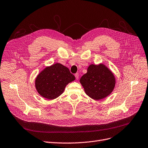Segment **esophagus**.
Instances as JSON below:
<instances>
[{
  "mask_svg": "<svg viewBox=\"0 0 148 148\" xmlns=\"http://www.w3.org/2000/svg\"><path fill=\"white\" fill-rule=\"evenodd\" d=\"M75 77L76 80H78V79H79V74L78 73L75 74Z\"/></svg>",
  "mask_w": 148,
  "mask_h": 148,
  "instance_id": "esophagus-1",
  "label": "esophagus"
}]
</instances>
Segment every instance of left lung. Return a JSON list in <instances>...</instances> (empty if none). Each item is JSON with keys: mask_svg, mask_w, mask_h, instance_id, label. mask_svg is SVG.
<instances>
[{"mask_svg": "<svg viewBox=\"0 0 148 148\" xmlns=\"http://www.w3.org/2000/svg\"><path fill=\"white\" fill-rule=\"evenodd\" d=\"M80 82L86 94L94 100L103 99L110 95L115 86V77L105 65H91Z\"/></svg>", "mask_w": 148, "mask_h": 148, "instance_id": "8db88e82", "label": "left lung"}]
</instances>
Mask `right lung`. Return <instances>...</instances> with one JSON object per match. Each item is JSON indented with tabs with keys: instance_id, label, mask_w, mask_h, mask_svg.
<instances>
[{
	"instance_id": "add662e5",
	"label": "right lung",
	"mask_w": 148,
	"mask_h": 148,
	"mask_svg": "<svg viewBox=\"0 0 148 148\" xmlns=\"http://www.w3.org/2000/svg\"><path fill=\"white\" fill-rule=\"evenodd\" d=\"M74 80V75L67 67L57 63L46 68L37 75L36 88L42 97L52 100L58 97L68 83Z\"/></svg>"
}]
</instances>
